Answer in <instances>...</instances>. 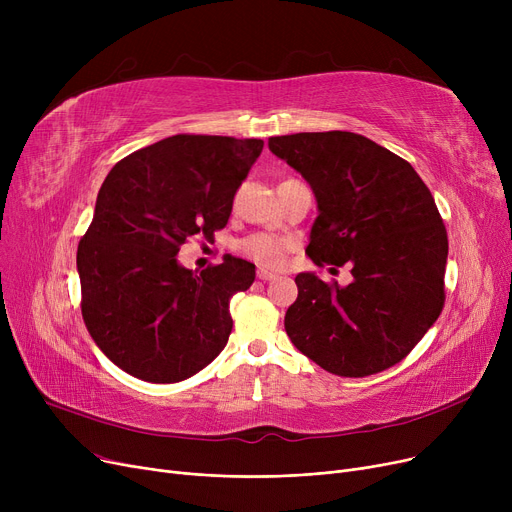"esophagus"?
<instances>
[{
    "label": "esophagus",
    "mask_w": 512,
    "mask_h": 512,
    "mask_svg": "<svg viewBox=\"0 0 512 512\" xmlns=\"http://www.w3.org/2000/svg\"><path fill=\"white\" fill-rule=\"evenodd\" d=\"M257 278H259V280H263V282H267V280H274V278H276V274H272V272H265V270H259V272H257Z\"/></svg>",
    "instance_id": "1"
}]
</instances>
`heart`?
<instances>
[{"mask_svg":"<svg viewBox=\"0 0 512 512\" xmlns=\"http://www.w3.org/2000/svg\"><path fill=\"white\" fill-rule=\"evenodd\" d=\"M290 247H292L290 240H286V238L257 232V234L242 238L236 245V251L242 257H247L249 261L257 263L259 267H265V270H280L286 261Z\"/></svg>","mask_w":512,"mask_h":512,"instance_id":"b5f03b06","label":"heart"}]
</instances>
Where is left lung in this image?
I'll list each match as a JSON object with an SVG mask.
<instances>
[{
	"mask_svg": "<svg viewBox=\"0 0 512 512\" xmlns=\"http://www.w3.org/2000/svg\"><path fill=\"white\" fill-rule=\"evenodd\" d=\"M311 184L319 215L307 255L353 282L294 278L284 317L292 344L342 378H365L405 359L444 307L448 236L436 201L407 159L346 130L267 141Z\"/></svg>",
	"mask_w": 512,
	"mask_h": 512,
	"instance_id": "left-lung-1",
	"label": "left lung"
}]
</instances>
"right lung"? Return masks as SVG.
Returning a JSON list of instances; mask_svg holds the SVG:
<instances>
[{
	"mask_svg": "<svg viewBox=\"0 0 512 512\" xmlns=\"http://www.w3.org/2000/svg\"><path fill=\"white\" fill-rule=\"evenodd\" d=\"M261 139L174 134L120 159L103 180L78 242L80 311L103 355L134 378L174 384L222 353L230 299L255 265L226 257L201 274L176 255L195 234L228 224Z\"/></svg>",
	"mask_w": 512,
	"mask_h": 512,
	"instance_id": "right-lung-1",
	"label": "right lung"
}]
</instances>
